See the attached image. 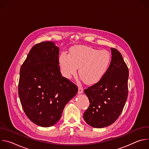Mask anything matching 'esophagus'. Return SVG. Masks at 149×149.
I'll list each match as a JSON object with an SVG mask.
<instances>
[{
    "mask_svg": "<svg viewBox=\"0 0 149 149\" xmlns=\"http://www.w3.org/2000/svg\"><path fill=\"white\" fill-rule=\"evenodd\" d=\"M83 93V88L82 86H79L78 87V94H82Z\"/></svg>",
    "mask_w": 149,
    "mask_h": 149,
    "instance_id": "esophagus-1",
    "label": "esophagus"
}]
</instances>
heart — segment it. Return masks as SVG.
<instances>
[{"mask_svg": "<svg viewBox=\"0 0 149 149\" xmlns=\"http://www.w3.org/2000/svg\"><path fill=\"white\" fill-rule=\"evenodd\" d=\"M111 56L107 50L78 45L70 49L69 54L62 52L59 63L62 74L67 78L75 75L79 68L81 78L88 84L100 81L107 72Z\"/></svg>", "mask_w": 149, "mask_h": 149, "instance_id": "heart-1", "label": "heart"}]
</instances>
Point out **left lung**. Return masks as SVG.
Here are the masks:
<instances>
[{"label": "left lung", "instance_id": "obj_1", "mask_svg": "<svg viewBox=\"0 0 149 149\" xmlns=\"http://www.w3.org/2000/svg\"><path fill=\"white\" fill-rule=\"evenodd\" d=\"M111 61L102 79L84 90L90 105L83 117L94 128L112 124L120 116L128 95L129 69L118 50L111 48Z\"/></svg>", "mask_w": 149, "mask_h": 149}]
</instances>
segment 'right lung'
<instances>
[{"label": "right lung", "mask_w": 149, "mask_h": 149, "mask_svg": "<svg viewBox=\"0 0 149 149\" xmlns=\"http://www.w3.org/2000/svg\"><path fill=\"white\" fill-rule=\"evenodd\" d=\"M59 48L54 42L34 45L20 70L18 94L29 119L44 127L60 119L65 105L78 93L77 86L62 76Z\"/></svg>", "instance_id": "obj_1"}]
</instances>
